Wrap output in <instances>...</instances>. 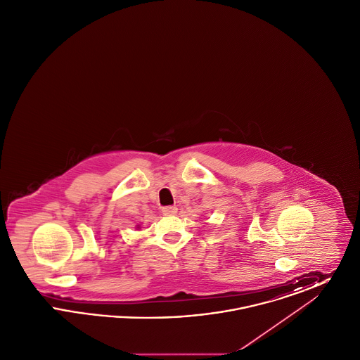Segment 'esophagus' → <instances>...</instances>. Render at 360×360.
<instances>
[{"label": "esophagus", "instance_id": "obj_1", "mask_svg": "<svg viewBox=\"0 0 360 360\" xmlns=\"http://www.w3.org/2000/svg\"><path fill=\"white\" fill-rule=\"evenodd\" d=\"M176 210H178L176 206H166L162 209L165 216H174V214H176Z\"/></svg>", "mask_w": 360, "mask_h": 360}]
</instances>
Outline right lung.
Returning <instances> with one entry per match:
<instances>
[{"mask_svg":"<svg viewBox=\"0 0 360 360\" xmlns=\"http://www.w3.org/2000/svg\"><path fill=\"white\" fill-rule=\"evenodd\" d=\"M137 228H139V225H137Z\"/></svg>","mask_w":360,"mask_h":360,"instance_id":"obj_1","label":"right lung"}]
</instances>
